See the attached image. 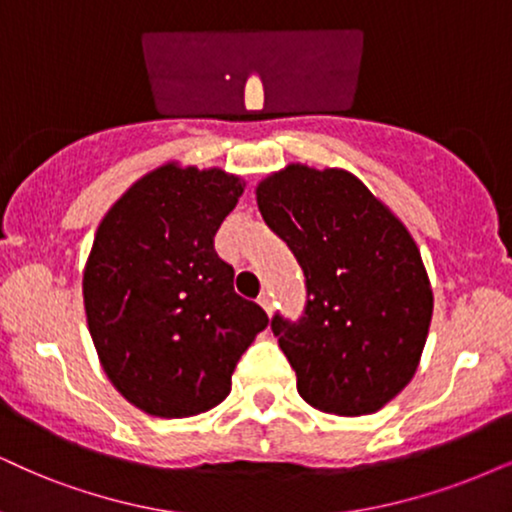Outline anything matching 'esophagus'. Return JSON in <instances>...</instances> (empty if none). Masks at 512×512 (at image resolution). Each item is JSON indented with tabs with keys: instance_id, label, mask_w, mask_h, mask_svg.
I'll use <instances>...</instances> for the list:
<instances>
[{
	"instance_id": "esophagus-1",
	"label": "esophagus",
	"mask_w": 512,
	"mask_h": 512,
	"mask_svg": "<svg viewBox=\"0 0 512 512\" xmlns=\"http://www.w3.org/2000/svg\"><path fill=\"white\" fill-rule=\"evenodd\" d=\"M257 302L262 304L264 312L271 314V304H274V293H271V290H262L260 297H257Z\"/></svg>"
}]
</instances>
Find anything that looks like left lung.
<instances>
[{
  "mask_svg": "<svg viewBox=\"0 0 512 512\" xmlns=\"http://www.w3.org/2000/svg\"><path fill=\"white\" fill-rule=\"evenodd\" d=\"M264 222L293 250L307 304L271 331L314 409L364 416L409 385L432 288L406 226L345 170L288 165L257 186Z\"/></svg>",
  "mask_w": 512,
  "mask_h": 512,
  "instance_id": "left-lung-1",
  "label": "left lung"
}]
</instances>
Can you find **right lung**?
I'll return each mask as SVG.
<instances>
[{
	"label": "right lung",
	"instance_id": "add662e5",
	"mask_svg": "<svg viewBox=\"0 0 512 512\" xmlns=\"http://www.w3.org/2000/svg\"><path fill=\"white\" fill-rule=\"evenodd\" d=\"M243 193L217 167L163 165L96 229L82 276L84 312L118 392L160 418L210 411L269 316L234 290L215 234Z\"/></svg>",
	"mask_w": 512,
	"mask_h": 512
}]
</instances>
